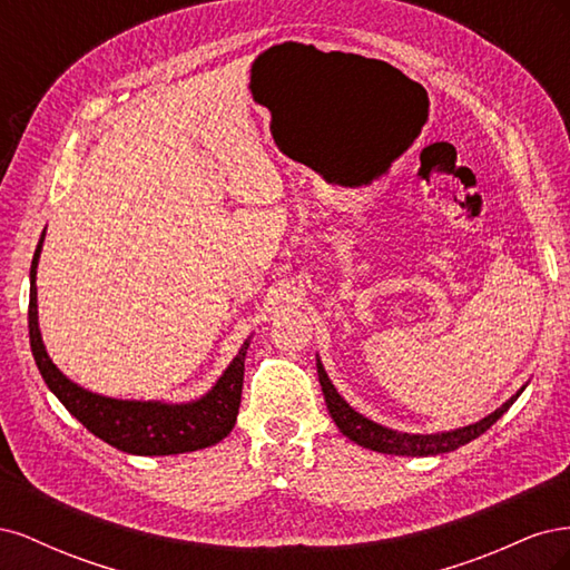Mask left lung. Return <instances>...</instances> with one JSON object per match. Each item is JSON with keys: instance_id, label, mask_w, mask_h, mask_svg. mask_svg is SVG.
Returning <instances> with one entry per match:
<instances>
[{"instance_id": "left-lung-1", "label": "left lung", "mask_w": 570, "mask_h": 570, "mask_svg": "<svg viewBox=\"0 0 570 570\" xmlns=\"http://www.w3.org/2000/svg\"><path fill=\"white\" fill-rule=\"evenodd\" d=\"M318 381H321V387H323L327 411H331V416L337 423V428L342 430V435H347L352 442L366 446V450L383 452V454H396V456H430V454L454 452V450H459L461 444L471 442V440H475V438H480L482 433H485V430L492 423H497L499 419L504 416V411H509V406L515 400H519V394H521L519 392L515 396H511L507 404H502L494 413H490L488 419H482V421H478L473 425L452 430V433L409 435V433H396V430L377 425V423L361 416V413H356L337 394V390L331 383V377L325 375L321 361H318Z\"/></svg>"}]
</instances>
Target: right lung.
I'll use <instances>...</instances> for the list:
<instances>
[{"label": "right lung", "mask_w": 570, "mask_h": 570, "mask_svg": "<svg viewBox=\"0 0 570 570\" xmlns=\"http://www.w3.org/2000/svg\"><path fill=\"white\" fill-rule=\"evenodd\" d=\"M45 233L38 243L30 266V304H28V331L30 350L45 377L47 387L59 396V402L90 430L99 440L128 454L140 456H168L183 452H197L226 438L239 411L245 381V356L249 340L237 352L233 364L220 375L216 387L193 404H161V402H120L99 396L76 383L51 364L38 327V287L36 268L40 258Z\"/></svg>", "instance_id": "1"}]
</instances>
